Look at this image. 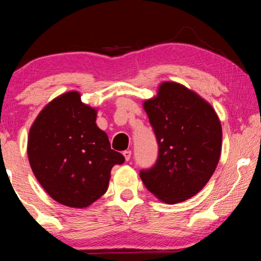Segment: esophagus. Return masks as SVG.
Wrapping results in <instances>:
<instances>
[{
    "mask_svg": "<svg viewBox=\"0 0 261 261\" xmlns=\"http://www.w3.org/2000/svg\"><path fill=\"white\" fill-rule=\"evenodd\" d=\"M130 155H132V152L129 151V149H127V151L123 152V156H124V159L127 160V162L130 159Z\"/></svg>",
    "mask_w": 261,
    "mask_h": 261,
    "instance_id": "esophagus-1",
    "label": "esophagus"
}]
</instances>
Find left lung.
<instances>
[{"mask_svg":"<svg viewBox=\"0 0 261 261\" xmlns=\"http://www.w3.org/2000/svg\"><path fill=\"white\" fill-rule=\"evenodd\" d=\"M159 146L158 160L140 172L147 190L174 204L194 197L219 164L222 127L209 102L176 82H163L144 102Z\"/></svg>","mask_w":261,"mask_h":261,"instance_id":"obj_1","label":"left lung"}]
</instances>
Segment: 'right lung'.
I'll return each instance as SVG.
<instances>
[{"instance_id": "obj_1", "label": "right lung", "mask_w": 261, "mask_h": 261, "mask_svg": "<svg viewBox=\"0 0 261 261\" xmlns=\"http://www.w3.org/2000/svg\"><path fill=\"white\" fill-rule=\"evenodd\" d=\"M97 109L67 91L44 107L30 129L27 154L35 178L60 204L87 208L106 194L124 156L96 124Z\"/></svg>"}]
</instances>
